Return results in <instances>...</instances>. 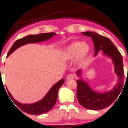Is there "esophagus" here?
I'll return each mask as SVG.
<instances>
[{"label":"esophagus","instance_id":"34e87169","mask_svg":"<svg viewBox=\"0 0 128 128\" xmlns=\"http://www.w3.org/2000/svg\"><path fill=\"white\" fill-rule=\"evenodd\" d=\"M74 78V75L70 74H68L67 76H66V79L67 80H72Z\"/></svg>","mask_w":128,"mask_h":128}]
</instances>
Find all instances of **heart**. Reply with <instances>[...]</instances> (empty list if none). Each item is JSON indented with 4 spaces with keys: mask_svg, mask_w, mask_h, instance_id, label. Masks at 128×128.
<instances>
[{
    "mask_svg": "<svg viewBox=\"0 0 128 128\" xmlns=\"http://www.w3.org/2000/svg\"><path fill=\"white\" fill-rule=\"evenodd\" d=\"M90 51V46L86 42H74L65 48L63 57L66 60H71L76 57V62L78 64L83 63Z\"/></svg>",
    "mask_w": 128,
    "mask_h": 128,
    "instance_id": "heart-1",
    "label": "heart"
}]
</instances>
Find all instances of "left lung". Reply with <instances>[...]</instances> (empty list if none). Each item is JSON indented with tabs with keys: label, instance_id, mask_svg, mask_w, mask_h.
<instances>
[{
	"label": "left lung",
	"instance_id": "obj_1",
	"mask_svg": "<svg viewBox=\"0 0 128 128\" xmlns=\"http://www.w3.org/2000/svg\"><path fill=\"white\" fill-rule=\"evenodd\" d=\"M82 34L91 37L95 50L94 55L98 54L100 51H102L104 54L112 58L114 64L115 72L119 78L117 85L110 91L104 93L92 90L82 78L77 80V97L78 103L88 109L94 110L104 109L115 102L123 90L124 73L122 56L116 46L107 37L93 32H82ZM76 74L77 76H80L81 70H77Z\"/></svg>",
	"mask_w": 128,
	"mask_h": 128
}]
</instances>
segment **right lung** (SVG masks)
I'll list each match as a JSON object with an SVG mask.
<instances>
[{
	"mask_svg": "<svg viewBox=\"0 0 128 128\" xmlns=\"http://www.w3.org/2000/svg\"><path fill=\"white\" fill-rule=\"evenodd\" d=\"M56 34L54 32L44 33V34H40L37 35H29V36H26L23 38H20V39L15 41L13 45L10 48L9 52H8V55H7V57L9 56L12 52H14L16 49H18L22 46L25 45V44H27L28 43H36L42 42V41H45L46 40L50 39L54 36H56ZM64 81H65V79L62 78L58 82L54 84L42 99L37 102L34 103V104H20L12 98V95L10 94L9 91H8V95L10 96V99L12 100L15 105L18 107L20 108L23 112H26L28 114L40 115L49 112L54 106L56 102V100H57V96H58V90H59L60 88L61 87V86L64 83Z\"/></svg>",
	"mask_w": 128,
	"mask_h": 128,
	"instance_id": "add662e5",
	"label": "right lung"
}]
</instances>
